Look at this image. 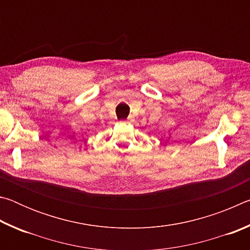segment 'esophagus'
Masks as SVG:
<instances>
[{
	"label": "esophagus",
	"instance_id": "34e87169",
	"mask_svg": "<svg viewBox=\"0 0 250 250\" xmlns=\"http://www.w3.org/2000/svg\"><path fill=\"white\" fill-rule=\"evenodd\" d=\"M131 121V118H128L126 120H121V122H130Z\"/></svg>",
	"mask_w": 250,
	"mask_h": 250
}]
</instances>
